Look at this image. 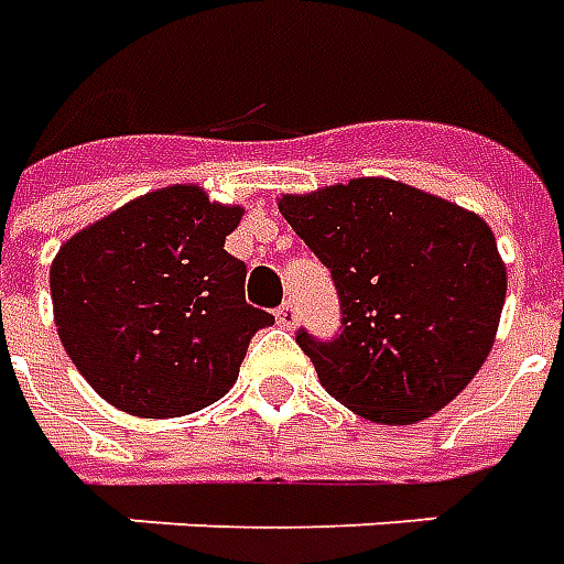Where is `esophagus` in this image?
<instances>
[{
    "label": "esophagus",
    "mask_w": 564,
    "mask_h": 564,
    "mask_svg": "<svg viewBox=\"0 0 564 564\" xmlns=\"http://www.w3.org/2000/svg\"><path fill=\"white\" fill-rule=\"evenodd\" d=\"M274 319H278V325H283V328H295L299 325V307H295V302H283L278 311H274Z\"/></svg>",
    "instance_id": "1"
}]
</instances>
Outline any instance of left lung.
<instances>
[{"mask_svg":"<svg viewBox=\"0 0 564 564\" xmlns=\"http://www.w3.org/2000/svg\"><path fill=\"white\" fill-rule=\"evenodd\" d=\"M278 208L340 299L332 340L295 332L325 391L379 424H412L452 403L490 352L505 304L490 227L391 178H352Z\"/></svg>","mask_w":564,"mask_h":564,"instance_id":"left-lung-1","label":"left lung"}]
</instances>
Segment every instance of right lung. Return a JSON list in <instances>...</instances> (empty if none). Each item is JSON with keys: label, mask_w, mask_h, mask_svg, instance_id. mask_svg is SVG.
Returning a JSON list of instances; mask_svg holds the SVG:
<instances>
[{"label": "right lung", "mask_w": 564, "mask_h": 564, "mask_svg": "<svg viewBox=\"0 0 564 564\" xmlns=\"http://www.w3.org/2000/svg\"><path fill=\"white\" fill-rule=\"evenodd\" d=\"M239 206L194 185L133 199L65 241L50 269L70 361L107 403L176 419L239 377L250 337L274 316L245 302L248 265L224 250Z\"/></svg>", "instance_id": "obj_1"}]
</instances>
